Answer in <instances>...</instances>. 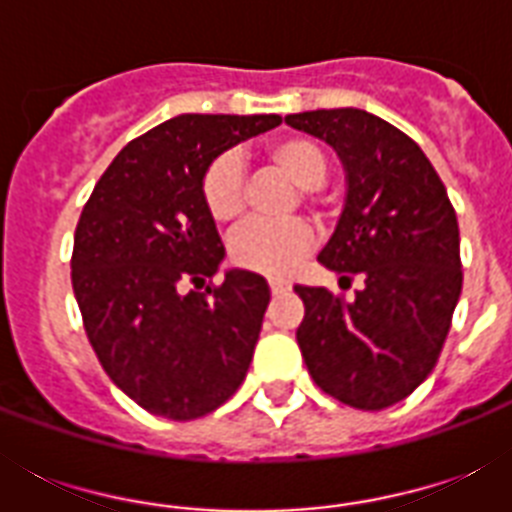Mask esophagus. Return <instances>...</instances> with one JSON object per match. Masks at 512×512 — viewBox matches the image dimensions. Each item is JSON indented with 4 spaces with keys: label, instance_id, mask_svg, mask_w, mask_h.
<instances>
[{
    "label": "esophagus",
    "instance_id": "obj_1",
    "mask_svg": "<svg viewBox=\"0 0 512 512\" xmlns=\"http://www.w3.org/2000/svg\"><path fill=\"white\" fill-rule=\"evenodd\" d=\"M268 287H271L273 295H284V292H289V281L271 279V281H268Z\"/></svg>",
    "mask_w": 512,
    "mask_h": 512
}]
</instances>
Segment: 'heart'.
<instances>
[{
	"instance_id": "heart-1",
	"label": "heart",
	"mask_w": 512,
	"mask_h": 512,
	"mask_svg": "<svg viewBox=\"0 0 512 512\" xmlns=\"http://www.w3.org/2000/svg\"><path fill=\"white\" fill-rule=\"evenodd\" d=\"M265 156L289 183L305 191L303 201H313L311 191H319L327 183V154L316 140L305 135L273 140L265 148ZM201 201L215 223L231 225L241 220L247 207V191H244V167L239 156L220 154L209 162L201 175ZM311 247L313 231L303 220H289V223L252 220L233 233L228 252H231V263L239 268L265 276H284L300 263V257L311 252Z\"/></svg>"
}]
</instances>
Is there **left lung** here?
<instances>
[{
  "instance_id": "left-lung-1",
  "label": "left lung",
  "mask_w": 512,
  "mask_h": 512,
  "mask_svg": "<svg viewBox=\"0 0 512 512\" xmlns=\"http://www.w3.org/2000/svg\"><path fill=\"white\" fill-rule=\"evenodd\" d=\"M287 124L327 140L345 164V209L319 263L340 284L364 279L353 300L295 287L297 345L324 393L380 412L412 396L441 356L462 292L457 215L422 148L380 116L321 108Z\"/></svg>"
}]
</instances>
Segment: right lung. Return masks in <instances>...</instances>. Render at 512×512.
<instances>
[{"label":"right lung","instance_id":"obj_1","mask_svg":"<svg viewBox=\"0 0 512 512\" xmlns=\"http://www.w3.org/2000/svg\"><path fill=\"white\" fill-rule=\"evenodd\" d=\"M276 124V114L175 116L116 154L79 215L71 284L84 332L108 377L146 412L196 420L247 377L271 292L249 271L201 292L225 255L201 175Z\"/></svg>","mask_w":512,"mask_h":512}]
</instances>
